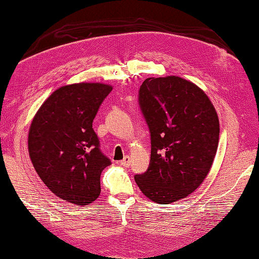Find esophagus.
<instances>
[{
  "mask_svg": "<svg viewBox=\"0 0 259 259\" xmlns=\"http://www.w3.org/2000/svg\"><path fill=\"white\" fill-rule=\"evenodd\" d=\"M119 164L122 165V166H124V167H127V166H130V164H131V160H130V156H127L126 155L124 159L119 162Z\"/></svg>",
  "mask_w": 259,
  "mask_h": 259,
  "instance_id": "esophagus-1",
  "label": "esophagus"
}]
</instances>
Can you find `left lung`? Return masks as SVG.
<instances>
[{
  "mask_svg": "<svg viewBox=\"0 0 259 259\" xmlns=\"http://www.w3.org/2000/svg\"><path fill=\"white\" fill-rule=\"evenodd\" d=\"M140 105L152 147L150 166L135 182L156 203L184 199L201 186L217 153L220 128L213 104L196 83L166 76L145 79Z\"/></svg>",
  "mask_w": 259,
  "mask_h": 259,
  "instance_id": "left-lung-1",
  "label": "left lung"
}]
</instances>
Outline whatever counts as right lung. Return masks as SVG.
Segmentation results:
<instances>
[{
	"instance_id": "add662e5",
	"label": "right lung",
	"mask_w": 259,
	"mask_h": 259,
	"mask_svg": "<svg viewBox=\"0 0 259 259\" xmlns=\"http://www.w3.org/2000/svg\"><path fill=\"white\" fill-rule=\"evenodd\" d=\"M112 89L103 82L59 87L31 122V162L50 191L67 202L87 205L100 194V174L110 161L99 150L93 122Z\"/></svg>"
}]
</instances>
